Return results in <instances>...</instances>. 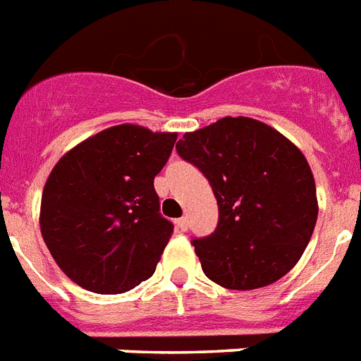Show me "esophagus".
<instances>
[{
    "label": "esophagus",
    "instance_id": "34e87169",
    "mask_svg": "<svg viewBox=\"0 0 361 361\" xmlns=\"http://www.w3.org/2000/svg\"><path fill=\"white\" fill-rule=\"evenodd\" d=\"M176 229L178 231H187V217H180V219H176Z\"/></svg>",
    "mask_w": 361,
    "mask_h": 361
}]
</instances>
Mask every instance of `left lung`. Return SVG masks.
<instances>
[{
	"mask_svg": "<svg viewBox=\"0 0 361 361\" xmlns=\"http://www.w3.org/2000/svg\"><path fill=\"white\" fill-rule=\"evenodd\" d=\"M210 183L219 208L216 231L192 240L202 271L227 290H257L301 259L318 199L301 149L272 126L224 117L176 144Z\"/></svg>",
	"mask_w": 361,
	"mask_h": 361,
	"instance_id": "obj_1",
	"label": "left lung"
}]
</instances>
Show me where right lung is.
Returning <instances> with one entry per match:
<instances>
[{"instance_id":"add662e5","label":"right lung","mask_w":361,"mask_h":361,"mask_svg":"<svg viewBox=\"0 0 361 361\" xmlns=\"http://www.w3.org/2000/svg\"><path fill=\"white\" fill-rule=\"evenodd\" d=\"M178 134L109 126L60 159L41 195L39 227L52 259L85 290L114 295L155 272L174 227L153 180Z\"/></svg>"}]
</instances>
